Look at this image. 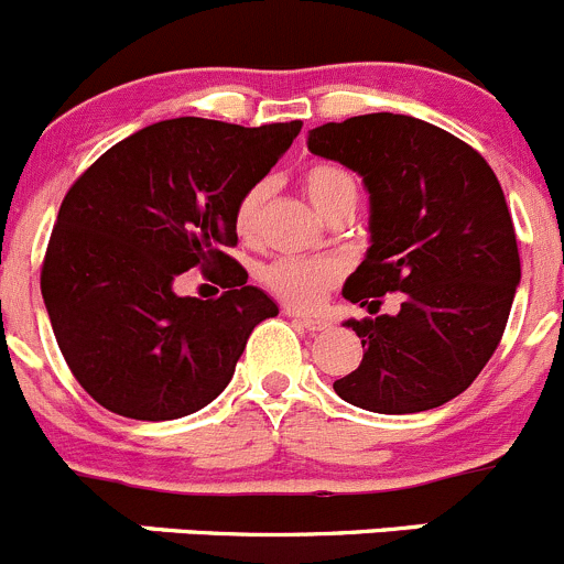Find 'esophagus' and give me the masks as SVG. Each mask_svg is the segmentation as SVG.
<instances>
[{"label": "esophagus", "mask_w": 564, "mask_h": 564, "mask_svg": "<svg viewBox=\"0 0 564 564\" xmlns=\"http://www.w3.org/2000/svg\"><path fill=\"white\" fill-rule=\"evenodd\" d=\"M288 315L295 317V321H299L301 326H304L310 334H321V332H326V328H328V321H321V317L299 315V312H290V310H288Z\"/></svg>", "instance_id": "obj_1"}]
</instances>
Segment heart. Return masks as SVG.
<instances>
[{
	"label": "heart",
	"instance_id": "1",
	"mask_svg": "<svg viewBox=\"0 0 564 564\" xmlns=\"http://www.w3.org/2000/svg\"><path fill=\"white\" fill-rule=\"evenodd\" d=\"M306 197L315 205L323 219L334 221L339 216H356L361 199V183L354 170L337 161H315L301 175ZM271 199V181H258L238 197L236 214V232L243 241L254 243L263 232L265 208ZM343 271L332 260H299V258H280L260 271L265 290L293 306V310H315L328 290L339 282Z\"/></svg>",
	"mask_w": 564,
	"mask_h": 564
}]
</instances>
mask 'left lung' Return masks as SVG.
<instances>
[{"label":"left lung","instance_id":"1","mask_svg":"<svg viewBox=\"0 0 564 564\" xmlns=\"http://www.w3.org/2000/svg\"><path fill=\"white\" fill-rule=\"evenodd\" d=\"M306 148L365 177L372 247L343 295L398 315L348 321L365 359L334 381L376 414L438 409L471 387L499 348L521 282L516 227L488 161L444 128L405 115H361L312 128Z\"/></svg>","mask_w":564,"mask_h":564}]
</instances>
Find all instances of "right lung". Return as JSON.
I'll return each instance as SVG.
<instances>
[{"mask_svg": "<svg viewBox=\"0 0 564 564\" xmlns=\"http://www.w3.org/2000/svg\"><path fill=\"white\" fill-rule=\"evenodd\" d=\"M299 131V120H161L76 177L48 238L41 293L95 403L128 420H177L230 383L252 328L280 312L225 252L238 243L232 214ZM197 264L228 288L219 300L174 293Z\"/></svg>", "mask_w": 564, "mask_h": 564, "instance_id": "obj_1", "label": "right lung"}]
</instances>
